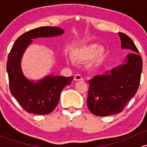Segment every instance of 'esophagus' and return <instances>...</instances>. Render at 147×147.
Returning a JSON list of instances; mask_svg holds the SVG:
<instances>
[{"label": "esophagus", "mask_w": 147, "mask_h": 147, "mask_svg": "<svg viewBox=\"0 0 147 147\" xmlns=\"http://www.w3.org/2000/svg\"><path fill=\"white\" fill-rule=\"evenodd\" d=\"M74 80L75 81H80L82 80V77L80 75H75V77H74Z\"/></svg>", "instance_id": "obj_1"}]
</instances>
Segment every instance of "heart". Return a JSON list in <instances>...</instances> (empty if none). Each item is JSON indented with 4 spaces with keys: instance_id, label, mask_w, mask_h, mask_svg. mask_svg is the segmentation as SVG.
<instances>
[{
    "instance_id": "obj_1",
    "label": "heart",
    "mask_w": 147,
    "mask_h": 147,
    "mask_svg": "<svg viewBox=\"0 0 147 147\" xmlns=\"http://www.w3.org/2000/svg\"><path fill=\"white\" fill-rule=\"evenodd\" d=\"M105 50L102 47H98L94 43L82 44L74 47L71 50L72 58L78 62H85L90 60L92 63H97L103 57ZM69 63L70 59L66 57Z\"/></svg>"
}]
</instances>
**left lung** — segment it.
Here are the masks:
<instances>
[{
	"label": "left lung",
	"mask_w": 147,
	"mask_h": 147,
	"mask_svg": "<svg viewBox=\"0 0 147 147\" xmlns=\"http://www.w3.org/2000/svg\"><path fill=\"white\" fill-rule=\"evenodd\" d=\"M121 49H127L124 63L105 75H96L88 81L87 107L94 115L106 117L121 112L137 93L142 71V59L132 40L119 32Z\"/></svg>",
	"instance_id": "left-lung-1"
}]
</instances>
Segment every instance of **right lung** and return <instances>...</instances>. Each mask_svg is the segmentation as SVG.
I'll return each instance as SVG.
<instances>
[{"instance_id": "add662e5", "label": "right lung", "mask_w": 147, "mask_h": 147, "mask_svg": "<svg viewBox=\"0 0 147 147\" xmlns=\"http://www.w3.org/2000/svg\"><path fill=\"white\" fill-rule=\"evenodd\" d=\"M64 30L58 27H40L20 35L13 44L8 55L6 69L10 93L22 107L29 113L48 115L54 110L60 100L61 91L69 84L73 76L48 75L34 82L28 80L22 72L20 63L23 55L32 39L61 35Z\"/></svg>"}]
</instances>
